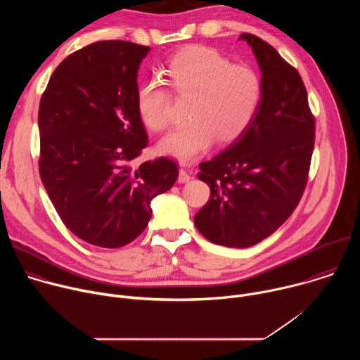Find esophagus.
I'll use <instances>...</instances> for the list:
<instances>
[{
    "label": "esophagus",
    "instance_id": "1",
    "mask_svg": "<svg viewBox=\"0 0 360 360\" xmlns=\"http://www.w3.org/2000/svg\"><path fill=\"white\" fill-rule=\"evenodd\" d=\"M189 179H191V175H189L185 169H179L178 182H179V184H185V182H189Z\"/></svg>",
    "mask_w": 360,
    "mask_h": 360
}]
</instances>
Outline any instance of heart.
Returning a JSON list of instances; mask_svg holds the SVG:
<instances>
[{
    "label": "heart",
    "instance_id": "b5f03b06",
    "mask_svg": "<svg viewBox=\"0 0 360 360\" xmlns=\"http://www.w3.org/2000/svg\"><path fill=\"white\" fill-rule=\"evenodd\" d=\"M162 79L182 98H189L185 127L165 135L158 150L181 162H191L207 152L215 139L238 141L253 124L264 102L265 86L259 72L233 65L217 49L192 45L169 58ZM172 98L155 79L136 91V112L150 131H162L171 122Z\"/></svg>",
    "mask_w": 360,
    "mask_h": 360
}]
</instances>
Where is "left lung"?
<instances>
[{
	"mask_svg": "<svg viewBox=\"0 0 360 360\" xmlns=\"http://www.w3.org/2000/svg\"><path fill=\"white\" fill-rule=\"evenodd\" d=\"M258 61L264 102L250 128L212 160L198 178L211 198L193 217L215 245L249 248L272 235L304 191L315 143V118L299 72L259 37L242 34Z\"/></svg>",
	"mask_w": 360,
	"mask_h": 360,
	"instance_id": "8db88e82",
	"label": "left lung"
}]
</instances>
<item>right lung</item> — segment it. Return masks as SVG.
I'll use <instances>...</instances> for the list:
<instances>
[{"instance_id":"right-lung-1","label":"right lung","mask_w":360,"mask_h":360,"mask_svg":"<svg viewBox=\"0 0 360 360\" xmlns=\"http://www.w3.org/2000/svg\"><path fill=\"white\" fill-rule=\"evenodd\" d=\"M149 51L121 39L89 44L57 67L39 102L42 185L64 225L99 248L138 238L152 199L178 178L165 157L135 167L148 143L136 79Z\"/></svg>"}]
</instances>
